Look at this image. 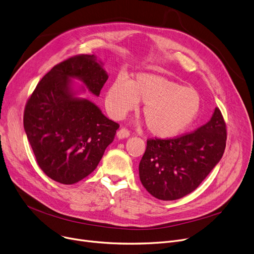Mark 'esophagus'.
Wrapping results in <instances>:
<instances>
[{
    "label": "esophagus",
    "mask_w": 254,
    "mask_h": 254,
    "mask_svg": "<svg viewBox=\"0 0 254 254\" xmlns=\"http://www.w3.org/2000/svg\"><path fill=\"white\" fill-rule=\"evenodd\" d=\"M129 136V130L123 127L120 128L118 131H117V138L118 139H125V138H127Z\"/></svg>",
    "instance_id": "34e87169"
}]
</instances>
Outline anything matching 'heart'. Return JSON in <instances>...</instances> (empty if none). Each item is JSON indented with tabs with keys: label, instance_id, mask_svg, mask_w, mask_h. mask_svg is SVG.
Instances as JSON below:
<instances>
[{
	"label": "heart",
	"instance_id": "heart-1",
	"mask_svg": "<svg viewBox=\"0 0 254 254\" xmlns=\"http://www.w3.org/2000/svg\"><path fill=\"white\" fill-rule=\"evenodd\" d=\"M143 104L142 115L152 135L174 137L188 129L202 108L198 91L154 74L141 73L127 81L116 78L106 91L105 106L114 119H123Z\"/></svg>",
	"mask_w": 254,
	"mask_h": 254
}]
</instances>
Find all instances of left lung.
I'll return each instance as SVG.
<instances>
[{
  "label": "left lung",
  "mask_w": 254,
  "mask_h": 254,
  "mask_svg": "<svg viewBox=\"0 0 254 254\" xmlns=\"http://www.w3.org/2000/svg\"><path fill=\"white\" fill-rule=\"evenodd\" d=\"M226 125L218 108L196 130L170 139H148L139 165L140 180L150 194L174 201L192 192L223 155Z\"/></svg>",
  "instance_id": "1"
}]
</instances>
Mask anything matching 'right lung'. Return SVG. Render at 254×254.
Returning a JSON list of instances; mask_svg holds the SVG:
<instances>
[{
    "label": "right lung",
    "mask_w": 254,
    "mask_h": 254,
    "mask_svg": "<svg viewBox=\"0 0 254 254\" xmlns=\"http://www.w3.org/2000/svg\"><path fill=\"white\" fill-rule=\"evenodd\" d=\"M71 78L100 96L108 75L93 55L72 57L40 80L23 113L39 168L62 184H74L93 172L119 127L92 102L74 97Z\"/></svg>",
    "instance_id": "right-lung-1"
}]
</instances>
